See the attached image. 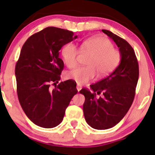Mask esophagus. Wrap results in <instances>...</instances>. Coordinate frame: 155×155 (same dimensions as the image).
<instances>
[{"instance_id":"34e87169","label":"esophagus","mask_w":155,"mask_h":155,"mask_svg":"<svg viewBox=\"0 0 155 155\" xmlns=\"http://www.w3.org/2000/svg\"><path fill=\"white\" fill-rule=\"evenodd\" d=\"M81 89H82V87L80 86V85H78H78H77V90H78V92H79V91L81 90Z\"/></svg>"}]
</instances>
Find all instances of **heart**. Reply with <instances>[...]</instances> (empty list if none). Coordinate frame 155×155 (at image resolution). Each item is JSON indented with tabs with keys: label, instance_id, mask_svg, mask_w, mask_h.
Instances as JSON below:
<instances>
[{
	"label": "heart",
	"instance_id": "b5f03b06",
	"mask_svg": "<svg viewBox=\"0 0 155 155\" xmlns=\"http://www.w3.org/2000/svg\"><path fill=\"white\" fill-rule=\"evenodd\" d=\"M111 41L104 37H94L82 42L80 46L82 53H88L91 56L87 61V67H79L71 71L68 75L78 84H84L99 75L105 76L114 71L120 61V54L113 48ZM79 50L75 44L68 43L61 49V55L65 65L73 68L77 64Z\"/></svg>",
	"mask_w": 155,
	"mask_h": 155
}]
</instances>
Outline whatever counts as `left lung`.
Returning a JSON list of instances; mask_svg holds the SVG:
<instances>
[{
    "mask_svg": "<svg viewBox=\"0 0 155 155\" xmlns=\"http://www.w3.org/2000/svg\"><path fill=\"white\" fill-rule=\"evenodd\" d=\"M101 31L119 48L120 61L113 73L91 84L93 92L85 88L80 91L85 97L83 112L86 122L97 130L111 128L124 117L132 105L139 77L138 63L132 46L111 31ZM101 93L103 97L97 98L96 94Z\"/></svg>",
    "mask_w": 155,
    "mask_h": 155,
    "instance_id": "obj_1",
    "label": "left lung"
}]
</instances>
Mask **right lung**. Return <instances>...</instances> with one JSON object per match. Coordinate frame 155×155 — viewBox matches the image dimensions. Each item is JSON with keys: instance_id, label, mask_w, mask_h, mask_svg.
I'll use <instances>...</instances> for the list:
<instances>
[{"instance_id": "right-lung-1", "label": "right lung", "mask_w": 155, "mask_h": 155, "mask_svg": "<svg viewBox=\"0 0 155 155\" xmlns=\"http://www.w3.org/2000/svg\"><path fill=\"white\" fill-rule=\"evenodd\" d=\"M73 31L48 27L31 35L21 49L15 65L17 92L27 117L42 128H54L62 122L66 108L77 94L73 80L58 82L64 67L59 58L62 46L78 38Z\"/></svg>"}]
</instances>
